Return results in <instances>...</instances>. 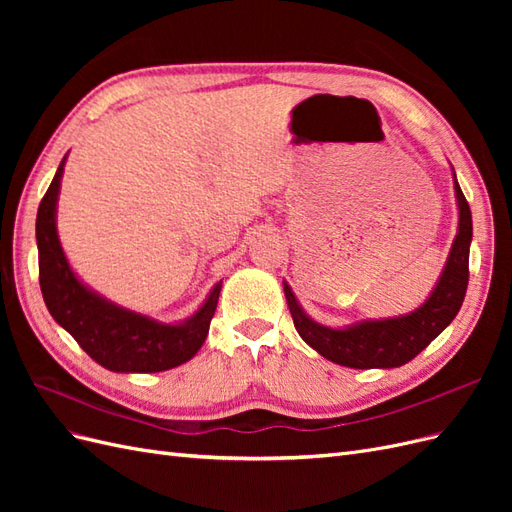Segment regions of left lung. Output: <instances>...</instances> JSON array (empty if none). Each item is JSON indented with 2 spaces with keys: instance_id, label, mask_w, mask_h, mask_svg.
<instances>
[{
  "instance_id": "obj_1",
  "label": "left lung",
  "mask_w": 512,
  "mask_h": 512,
  "mask_svg": "<svg viewBox=\"0 0 512 512\" xmlns=\"http://www.w3.org/2000/svg\"><path fill=\"white\" fill-rule=\"evenodd\" d=\"M453 183L459 207V228L444 271L427 301L404 316L361 320L348 324L344 329H331L309 318L290 286L284 284L294 329L299 331L307 346H312L324 359L344 367L389 369L412 361L453 322L468 290V260L472 243V213L457 183L455 170Z\"/></svg>"
}]
</instances>
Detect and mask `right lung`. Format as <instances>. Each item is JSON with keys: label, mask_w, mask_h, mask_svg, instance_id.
I'll list each match as a JSON object with an SVG mask.
<instances>
[{"label": "right lung", "mask_w": 512, "mask_h": 512, "mask_svg": "<svg viewBox=\"0 0 512 512\" xmlns=\"http://www.w3.org/2000/svg\"><path fill=\"white\" fill-rule=\"evenodd\" d=\"M66 158L61 160L36 218L40 290L51 316L91 359L111 371L156 374L190 361L205 344L222 282L213 286L207 301L194 316L177 324H164L145 314H136L87 288L61 250L55 224Z\"/></svg>", "instance_id": "right-lung-1"}]
</instances>
